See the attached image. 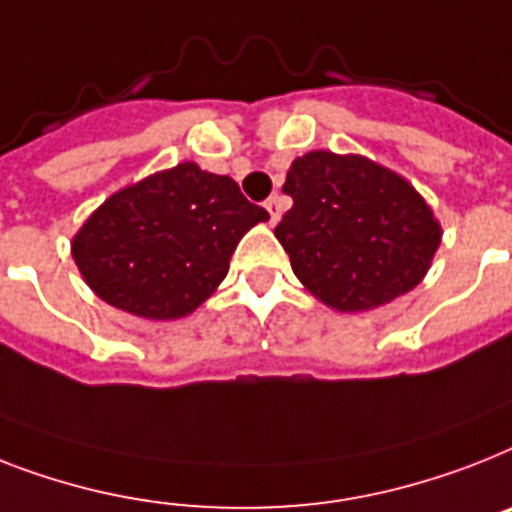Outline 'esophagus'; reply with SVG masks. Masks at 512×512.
I'll use <instances>...</instances> for the list:
<instances>
[{"label": "esophagus", "mask_w": 512, "mask_h": 512, "mask_svg": "<svg viewBox=\"0 0 512 512\" xmlns=\"http://www.w3.org/2000/svg\"><path fill=\"white\" fill-rule=\"evenodd\" d=\"M265 210H268V215H270V223H278V220H281V215H284V202H281V197H278V194H273V197L265 202Z\"/></svg>", "instance_id": "obj_1"}]
</instances>
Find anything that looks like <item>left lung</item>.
I'll return each mask as SVG.
<instances>
[{
	"label": "left lung",
	"instance_id": "left-lung-1",
	"mask_svg": "<svg viewBox=\"0 0 512 512\" xmlns=\"http://www.w3.org/2000/svg\"><path fill=\"white\" fill-rule=\"evenodd\" d=\"M276 226L294 276L339 313H365L413 292L442 244L429 202L400 173L363 155L315 149L297 157Z\"/></svg>",
	"mask_w": 512,
	"mask_h": 512
}]
</instances>
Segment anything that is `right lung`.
Here are the masks:
<instances>
[{"instance_id": "obj_1", "label": "right lung", "mask_w": 512, "mask_h": 512, "mask_svg": "<svg viewBox=\"0 0 512 512\" xmlns=\"http://www.w3.org/2000/svg\"><path fill=\"white\" fill-rule=\"evenodd\" d=\"M268 218L234 178L178 162L107 197L83 220L70 255L107 305L176 321L218 289L236 244Z\"/></svg>"}]
</instances>
